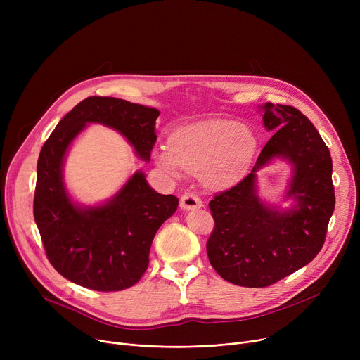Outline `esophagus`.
<instances>
[{"label":"esophagus","mask_w":360,"mask_h":360,"mask_svg":"<svg viewBox=\"0 0 360 360\" xmlns=\"http://www.w3.org/2000/svg\"><path fill=\"white\" fill-rule=\"evenodd\" d=\"M179 204H181V209L184 210H193V209H200V207H202L201 198L191 191H186L182 194Z\"/></svg>","instance_id":"1"}]
</instances>
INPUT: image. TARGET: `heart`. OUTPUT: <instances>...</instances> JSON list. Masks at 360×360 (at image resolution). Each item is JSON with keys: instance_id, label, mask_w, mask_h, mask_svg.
I'll return each instance as SVG.
<instances>
[{"instance_id": "heart-1", "label": "heart", "mask_w": 360, "mask_h": 360, "mask_svg": "<svg viewBox=\"0 0 360 360\" xmlns=\"http://www.w3.org/2000/svg\"><path fill=\"white\" fill-rule=\"evenodd\" d=\"M257 147V137L248 127L229 120H207L176 129L170 144L160 146L155 158L170 174L184 169L201 172L207 184L221 188L243 176Z\"/></svg>"}]
</instances>
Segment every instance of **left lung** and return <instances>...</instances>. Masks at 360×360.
<instances>
[{
	"instance_id": "8db88e82",
	"label": "left lung",
	"mask_w": 360,
	"mask_h": 360,
	"mask_svg": "<svg viewBox=\"0 0 360 360\" xmlns=\"http://www.w3.org/2000/svg\"><path fill=\"white\" fill-rule=\"evenodd\" d=\"M264 125L274 131L252 172L209 202L214 229L207 240L212 267L226 281L267 288L311 262L323 248L335 205L330 150L314 124L293 106L266 103ZM285 157L295 172L288 196L298 204L277 212L256 197L255 170Z\"/></svg>"
}]
</instances>
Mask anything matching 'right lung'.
I'll return each mask as SVG.
<instances>
[{"label":"right lung","mask_w":360,"mask_h":360,"mask_svg":"<svg viewBox=\"0 0 360 360\" xmlns=\"http://www.w3.org/2000/svg\"><path fill=\"white\" fill-rule=\"evenodd\" d=\"M159 115L155 108L90 96L58 122L41 150L34 221L52 267L75 285L98 292L134 286L147 270L158 229L178 209V198L156 193L137 172L110 201L83 209L70 200L63 182L65 151L86 124L99 122L120 131L148 162Z\"/></svg>","instance_id":"1"}]
</instances>
